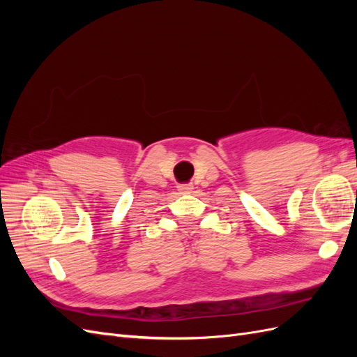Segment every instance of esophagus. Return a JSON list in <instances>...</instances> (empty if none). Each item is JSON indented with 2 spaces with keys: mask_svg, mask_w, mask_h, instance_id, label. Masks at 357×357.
Masks as SVG:
<instances>
[{
  "mask_svg": "<svg viewBox=\"0 0 357 357\" xmlns=\"http://www.w3.org/2000/svg\"><path fill=\"white\" fill-rule=\"evenodd\" d=\"M178 192L183 193V195H189V193L193 192V186L192 185H181V186H178Z\"/></svg>",
  "mask_w": 357,
  "mask_h": 357,
  "instance_id": "34e87169",
  "label": "esophagus"
}]
</instances>
